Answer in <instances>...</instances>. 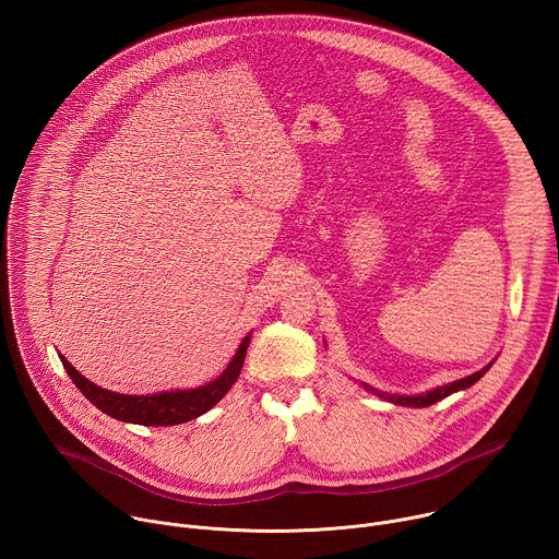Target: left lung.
<instances>
[{
	"instance_id": "left-lung-1",
	"label": "left lung",
	"mask_w": 559,
	"mask_h": 559,
	"mask_svg": "<svg viewBox=\"0 0 559 559\" xmlns=\"http://www.w3.org/2000/svg\"><path fill=\"white\" fill-rule=\"evenodd\" d=\"M489 367H491V365H489ZM489 367H485L483 371H477V373H471V376H466V378H462V380H455V382H451V384L438 386V389H433V391H429V393H423V395H391V393H382V391H376V389H371V391L378 393L380 397H384V401L393 403V405H403V407H429V405L442 401V397H447V395H451V393H455V391H460V389H466V386H471L473 382L480 380V378L487 373ZM365 386H367V384H365ZM367 389H369V386H367Z\"/></svg>"
}]
</instances>
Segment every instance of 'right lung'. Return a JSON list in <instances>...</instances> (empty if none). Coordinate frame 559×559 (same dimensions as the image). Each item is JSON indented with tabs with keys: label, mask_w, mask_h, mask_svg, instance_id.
<instances>
[{
	"label": "right lung",
	"mask_w": 559,
	"mask_h": 559,
	"mask_svg": "<svg viewBox=\"0 0 559 559\" xmlns=\"http://www.w3.org/2000/svg\"><path fill=\"white\" fill-rule=\"evenodd\" d=\"M250 345V336L243 338L241 347H238L236 356L227 365V369L212 382L199 389H188V391H164V393H154V395H123L115 393L108 389H102L93 384L88 378L79 373L61 354V365L68 371L70 380L74 386L82 391L97 409L104 414L123 420V423H134L143 427H173L181 425L188 420H194L210 412L221 397L231 389L236 382L238 373L243 369L246 362V352Z\"/></svg>",
	"instance_id": "1"
}]
</instances>
